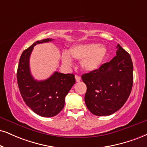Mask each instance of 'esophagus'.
<instances>
[{
    "instance_id": "esophagus-1",
    "label": "esophagus",
    "mask_w": 147,
    "mask_h": 147,
    "mask_svg": "<svg viewBox=\"0 0 147 147\" xmlns=\"http://www.w3.org/2000/svg\"><path fill=\"white\" fill-rule=\"evenodd\" d=\"M75 78H76V82H80V80H81V78L78 75L75 76Z\"/></svg>"
}]
</instances>
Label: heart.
Wrapping results in <instances>:
<instances>
[{
  "instance_id": "obj_1",
  "label": "heart",
  "mask_w": 147,
  "mask_h": 147,
  "mask_svg": "<svg viewBox=\"0 0 147 147\" xmlns=\"http://www.w3.org/2000/svg\"><path fill=\"white\" fill-rule=\"evenodd\" d=\"M69 54L74 59L80 61L81 67L86 71H92L99 67L106 54L104 46L97 43H85L71 46L69 49ZM69 55L64 52L62 55L63 62L71 65V59Z\"/></svg>"
}]
</instances>
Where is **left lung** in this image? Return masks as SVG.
I'll list each match as a JSON object with an SVG mask.
<instances>
[{
  "mask_svg": "<svg viewBox=\"0 0 147 147\" xmlns=\"http://www.w3.org/2000/svg\"><path fill=\"white\" fill-rule=\"evenodd\" d=\"M115 57L100 67L82 76L87 90L86 106L96 116H108L125 104L133 86V63L131 57L120 45Z\"/></svg>",
  "mask_w": 147,
  "mask_h": 147,
  "instance_id": "left-lung-1",
  "label": "left lung"
}]
</instances>
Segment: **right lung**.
Masks as SVG:
<instances>
[{
	"mask_svg": "<svg viewBox=\"0 0 147 147\" xmlns=\"http://www.w3.org/2000/svg\"><path fill=\"white\" fill-rule=\"evenodd\" d=\"M52 40L45 39L37 41L24 50L17 71L18 87L24 101L32 111L43 117H54L63 109L65 97L76 82L74 74L58 71L45 80H36L32 76L29 59L34 46Z\"/></svg>",
	"mask_w": 147,
	"mask_h": 147,
	"instance_id": "add662e5",
	"label": "right lung"
}]
</instances>
